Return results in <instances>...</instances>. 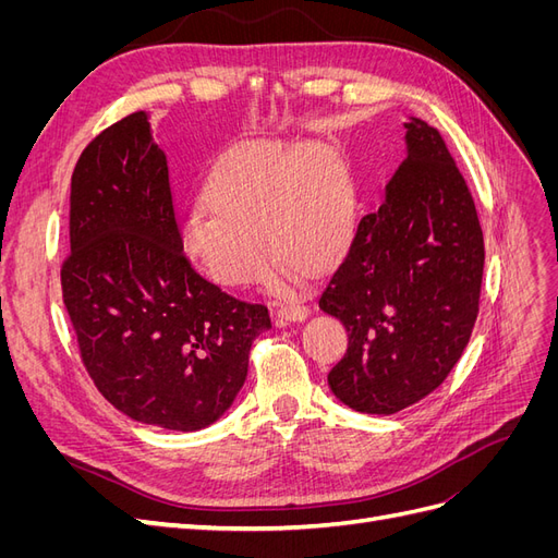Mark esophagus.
Returning <instances> with one entry per match:
<instances>
[{
  "label": "esophagus",
  "mask_w": 558,
  "mask_h": 558,
  "mask_svg": "<svg viewBox=\"0 0 558 558\" xmlns=\"http://www.w3.org/2000/svg\"><path fill=\"white\" fill-rule=\"evenodd\" d=\"M312 314L305 305H293V302H286V305L277 307V324H298V320H305Z\"/></svg>",
  "instance_id": "obj_1"
}]
</instances>
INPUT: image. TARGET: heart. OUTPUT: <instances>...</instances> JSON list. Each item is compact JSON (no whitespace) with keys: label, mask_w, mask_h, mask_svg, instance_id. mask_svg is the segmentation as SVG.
<instances>
[{"label":"heart","mask_w":558,"mask_h":558,"mask_svg":"<svg viewBox=\"0 0 558 558\" xmlns=\"http://www.w3.org/2000/svg\"><path fill=\"white\" fill-rule=\"evenodd\" d=\"M207 202L183 216L181 248L223 289L267 272L268 243L281 260L324 269L353 228L349 181L330 150L316 144L232 148L214 167Z\"/></svg>","instance_id":"heart-1"}]
</instances>
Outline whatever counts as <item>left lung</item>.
I'll use <instances>...</instances> for the list:
<instances>
[{
    "instance_id": "left-lung-1",
    "label": "left lung",
    "mask_w": 558,
    "mask_h": 558,
    "mask_svg": "<svg viewBox=\"0 0 558 558\" xmlns=\"http://www.w3.org/2000/svg\"><path fill=\"white\" fill-rule=\"evenodd\" d=\"M404 130L408 156L318 300L349 332L330 391L363 414H396L433 393L480 312L484 238L468 183L440 132L421 118Z\"/></svg>"
}]
</instances>
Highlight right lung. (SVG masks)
Here are the masks:
<instances>
[{"label": "right lung", "mask_w": 558, "mask_h": 558, "mask_svg": "<svg viewBox=\"0 0 558 558\" xmlns=\"http://www.w3.org/2000/svg\"><path fill=\"white\" fill-rule=\"evenodd\" d=\"M62 298L81 361L125 416L191 433L238 398L267 307L234 300L183 256L167 158L148 113L113 123L72 174Z\"/></svg>", "instance_id": "add662e5"}]
</instances>
